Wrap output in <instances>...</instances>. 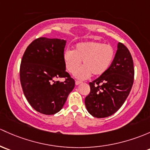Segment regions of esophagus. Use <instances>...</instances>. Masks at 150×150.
<instances>
[{"label": "esophagus", "mask_w": 150, "mask_h": 150, "mask_svg": "<svg viewBox=\"0 0 150 150\" xmlns=\"http://www.w3.org/2000/svg\"><path fill=\"white\" fill-rule=\"evenodd\" d=\"M83 83V82L80 81V80H76V81H75V84H76L77 86H78V85L80 84V83Z\"/></svg>", "instance_id": "34e87169"}]
</instances>
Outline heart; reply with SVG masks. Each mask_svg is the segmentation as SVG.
<instances>
[{
  "instance_id": "1",
  "label": "heart",
  "mask_w": 150,
  "mask_h": 150,
  "mask_svg": "<svg viewBox=\"0 0 150 150\" xmlns=\"http://www.w3.org/2000/svg\"><path fill=\"white\" fill-rule=\"evenodd\" d=\"M114 49L111 45L98 42H83L78 43L73 50H67L64 52V64L67 70L73 74L81 65L84 66L75 75L79 79H86L93 73L100 75L109 68L114 57Z\"/></svg>"
}]
</instances>
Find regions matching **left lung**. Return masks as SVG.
I'll list each match as a JSON object with an SVG mask.
<instances>
[{"label":"left lung","mask_w":150,"mask_h":150,"mask_svg":"<svg viewBox=\"0 0 150 150\" xmlns=\"http://www.w3.org/2000/svg\"><path fill=\"white\" fill-rule=\"evenodd\" d=\"M134 78V68L130 52L119 42L109 68L89 83L91 92L85 99L88 112L96 118L108 117L116 112L128 97Z\"/></svg>","instance_id":"obj_1"}]
</instances>
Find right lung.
Instances as JSON below:
<instances>
[{
  "label": "right lung",
  "mask_w": 150,
  "mask_h": 150,
  "mask_svg": "<svg viewBox=\"0 0 150 150\" xmlns=\"http://www.w3.org/2000/svg\"><path fill=\"white\" fill-rule=\"evenodd\" d=\"M65 43L64 39L38 38L22 57L20 81L23 94L32 108L43 114L59 112L75 87V80L65 71ZM59 78L65 80L59 82Z\"/></svg>",
  "instance_id": "1"
}]
</instances>
